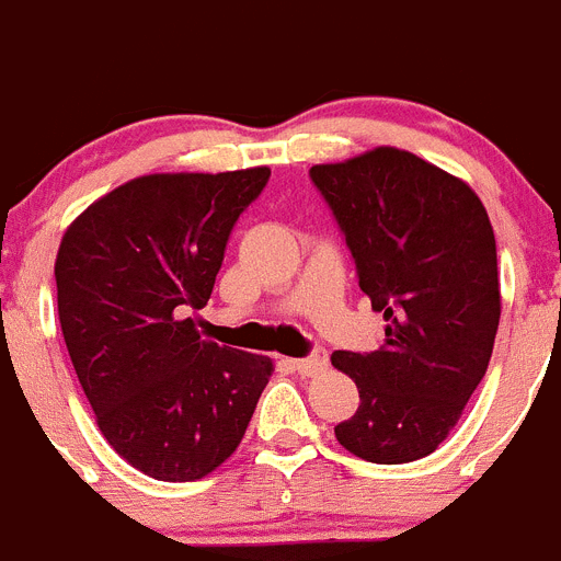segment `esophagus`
Here are the masks:
<instances>
[{
  "mask_svg": "<svg viewBox=\"0 0 561 561\" xmlns=\"http://www.w3.org/2000/svg\"><path fill=\"white\" fill-rule=\"evenodd\" d=\"M325 368H329V354L325 351H314L306 359H295V370L300 376H320Z\"/></svg>",
  "mask_w": 561,
  "mask_h": 561,
  "instance_id": "1",
  "label": "esophagus"
}]
</instances>
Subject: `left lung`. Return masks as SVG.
<instances>
[{
  "mask_svg": "<svg viewBox=\"0 0 561 561\" xmlns=\"http://www.w3.org/2000/svg\"><path fill=\"white\" fill-rule=\"evenodd\" d=\"M354 255L359 289L385 314L379 351H334L359 388L336 440L370 463H410L447 440L492 359L497 244L478 193L401 148L309 171Z\"/></svg>",
  "mask_w": 561,
  "mask_h": 561,
  "instance_id": "1",
  "label": "left lung"
}]
</instances>
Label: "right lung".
I'll list each match as a JSON object with an SVG mask.
<instances>
[{"label": "right lung", "mask_w": 561, "mask_h": 561, "mask_svg": "<svg viewBox=\"0 0 561 561\" xmlns=\"http://www.w3.org/2000/svg\"><path fill=\"white\" fill-rule=\"evenodd\" d=\"M270 168L148 173L67 227L56 257L58 320L108 447L148 478L210 474L241 444L272 359L202 340L238 216Z\"/></svg>", "instance_id": "obj_1"}]
</instances>
